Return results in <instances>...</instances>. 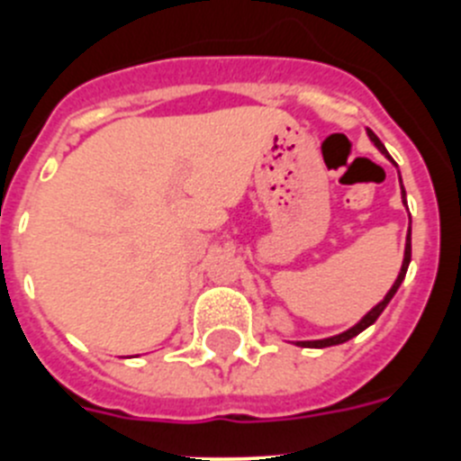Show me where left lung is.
<instances>
[{"label": "left lung", "mask_w": 461, "mask_h": 461, "mask_svg": "<svg viewBox=\"0 0 461 461\" xmlns=\"http://www.w3.org/2000/svg\"><path fill=\"white\" fill-rule=\"evenodd\" d=\"M366 133H368V138H370V140L375 142V147L379 149V151L384 153V156L388 158V160L393 162L394 167H397V162H394L393 158H390V153L385 151L384 142H381L379 138H376L375 133L370 131V129H366ZM399 183H402V176H399ZM402 198H403V204H406V192H403V185H402ZM408 265H411V227H408V236H406V249H403V263H402V269H399V276L394 278V283H393V287H390V290H388V294H385L384 299H381L379 303H376L375 308L370 310V312L366 314V317L359 321V323H355V325H352V328H348L346 332H341V334H334V337H328V339H317V341H296V346H301V348H330V346H339V343H346V341H350L352 337H357V334H359V332H364L366 328H370V325H373L375 321L379 319V314L384 312V310H385V305L390 303V299H393V296L397 294L399 285H402V283H403V278H406Z\"/></svg>", "instance_id": "left-lung-1"}]
</instances>
